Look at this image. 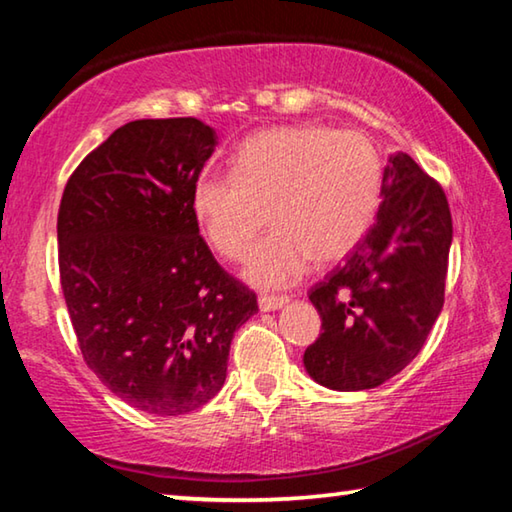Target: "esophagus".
<instances>
[{"mask_svg": "<svg viewBox=\"0 0 512 512\" xmlns=\"http://www.w3.org/2000/svg\"><path fill=\"white\" fill-rule=\"evenodd\" d=\"M287 302L289 298L284 296H259L257 305H259V311H275V309H282Z\"/></svg>", "mask_w": 512, "mask_h": 512, "instance_id": "34e87169", "label": "esophagus"}]
</instances>
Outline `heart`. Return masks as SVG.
<instances>
[{
  "mask_svg": "<svg viewBox=\"0 0 512 512\" xmlns=\"http://www.w3.org/2000/svg\"><path fill=\"white\" fill-rule=\"evenodd\" d=\"M384 162L357 131L323 124L250 135L235 173H203L192 192L196 221L223 257L239 259L271 219L273 235L246 259L244 277L264 289L298 282L311 262L348 257L377 219Z\"/></svg>",
  "mask_w": 512,
  "mask_h": 512,
  "instance_id": "obj_1",
  "label": "heart"
}]
</instances>
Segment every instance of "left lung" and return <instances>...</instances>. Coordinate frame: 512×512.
I'll list each match as a JSON object with an SVG mask.
<instances>
[{"label":"left lung","mask_w":512,"mask_h":512,"mask_svg":"<svg viewBox=\"0 0 512 512\" xmlns=\"http://www.w3.org/2000/svg\"><path fill=\"white\" fill-rule=\"evenodd\" d=\"M449 248L445 192L411 155L391 153L370 232L309 293L323 320L302 357L309 377L332 391H366L409 366L443 309Z\"/></svg>","instance_id":"8db88e82"}]
</instances>
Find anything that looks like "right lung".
Instances as JSON below:
<instances>
[{"instance_id": "1", "label": "right lung", "mask_w": 512, "mask_h": 512, "mask_svg": "<svg viewBox=\"0 0 512 512\" xmlns=\"http://www.w3.org/2000/svg\"><path fill=\"white\" fill-rule=\"evenodd\" d=\"M219 144L194 117L117 128L72 173L58 210L60 282L83 359L151 415L221 391L257 298L216 264L192 192Z\"/></svg>"}]
</instances>
